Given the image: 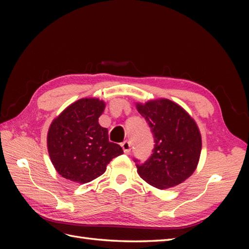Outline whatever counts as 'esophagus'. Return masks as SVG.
Returning a JSON list of instances; mask_svg holds the SVG:
<instances>
[{"label":"esophagus","mask_w":249,"mask_h":249,"mask_svg":"<svg viewBox=\"0 0 249 249\" xmlns=\"http://www.w3.org/2000/svg\"><path fill=\"white\" fill-rule=\"evenodd\" d=\"M122 147H123V151L125 154H129L130 153V142L129 141H124L122 142Z\"/></svg>","instance_id":"34e87169"}]
</instances>
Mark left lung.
Wrapping results in <instances>:
<instances>
[{"label":"left lung","instance_id":"obj_1","mask_svg":"<svg viewBox=\"0 0 249 249\" xmlns=\"http://www.w3.org/2000/svg\"><path fill=\"white\" fill-rule=\"evenodd\" d=\"M154 137V150L144 163H136L140 178L160 189L183 183L197 168L201 135L194 119L166 98L136 105ZM138 162L137 160H134Z\"/></svg>","mask_w":249,"mask_h":249}]
</instances>
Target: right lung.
<instances>
[{
	"mask_svg": "<svg viewBox=\"0 0 249 249\" xmlns=\"http://www.w3.org/2000/svg\"><path fill=\"white\" fill-rule=\"evenodd\" d=\"M106 104L98 98H82L71 104L52 122L47 146L55 170L76 183H89L106 171L122 147L109 141L108 129L98 118Z\"/></svg>",
	"mask_w": 249,
	"mask_h": 249,
	"instance_id": "right-lung-1",
	"label": "right lung"
}]
</instances>
